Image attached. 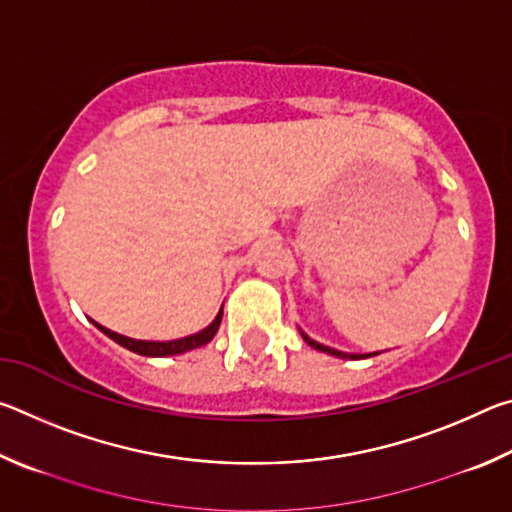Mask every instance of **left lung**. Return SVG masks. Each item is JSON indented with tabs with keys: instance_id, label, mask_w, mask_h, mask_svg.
I'll return each mask as SVG.
<instances>
[{
	"instance_id": "1",
	"label": "left lung",
	"mask_w": 512,
	"mask_h": 512,
	"mask_svg": "<svg viewBox=\"0 0 512 512\" xmlns=\"http://www.w3.org/2000/svg\"><path fill=\"white\" fill-rule=\"evenodd\" d=\"M302 339L307 341V345H311V348L314 350H320V352H327V354H332V357H339V359H368V357H375L377 352H370V354H345V352H341V350H334V348H327V345H323V343H316L314 339H309V336L302 332Z\"/></svg>"
}]
</instances>
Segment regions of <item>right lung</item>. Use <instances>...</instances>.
Listing matches in <instances>:
<instances>
[{"label":"right lung","mask_w":512,"mask_h":512,"mask_svg":"<svg viewBox=\"0 0 512 512\" xmlns=\"http://www.w3.org/2000/svg\"><path fill=\"white\" fill-rule=\"evenodd\" d=\"M221 318H223V307H221L219 314H216L212 323L207 325L205 329H201V332H196L192 336H185V339H176V341H137V339H128V336H121L117 332H112V329L94 323V320H92V323L97 325L103 334L110 336L112 341L119 343L121 348L131 350L135 354H142V357H171V354H183V352H189L194 348H201V345H205V343H210L214 339V334L219 332Z\"/></svg>","instance_id":"1"}]
</instances>
